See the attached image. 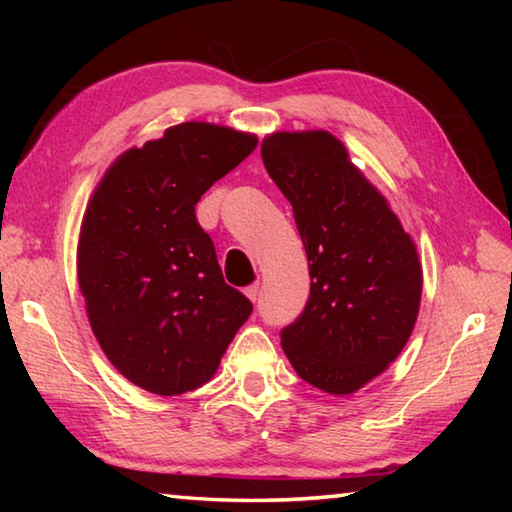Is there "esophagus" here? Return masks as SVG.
Wrapping results in <instances>:
<instances>
[{"mask_svg": "<svg viewBox=\"0 0 512 512\" xmlns=\"http://www.w3.org/2000/svg\"><path fill=\"white\" fill-rule=\"evenodd\" d=\"M246 296L253 300V302H257V298H259V282H253V284H248L246 287Z\"/></svg>", "mask_w": 512, "mask_h": 512, "instance_id": "esophagus-1", "label": "esophagus"}]
</instances>
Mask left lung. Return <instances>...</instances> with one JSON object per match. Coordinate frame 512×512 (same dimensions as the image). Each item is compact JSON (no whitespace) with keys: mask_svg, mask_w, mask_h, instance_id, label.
<instances>
[{"mask_svg":"<svg viewBox=\"0 0 512 512\" xmlns=\"http://www.w3.org/2000/svg\"><path fill=\"white\" fill-rule=\"evenodd\" d=\"M262 160L293 205L311 277L282 348L311 386L350 395L409 341L422 293L418 250L334 135H268Z\"/></svg>","mask_w":512,"mask_h":512,"instance_id":"8db88e82","label":"left lung"}]
</instances>
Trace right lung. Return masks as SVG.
<instances>
[{"label":"right lung","mask_w":512,"mask_h":512,"mask_svg":"<svg viewBox=\"0 0 512 512\" xmlns=\"http://www.w3.org/2000/svg\"><path fill=\"white\" fill-rule=\"evenodd\" d=\"M257 137L187 121L119 155L92 194L79 287L112 366L155 395L210 381L253 302L225 284L196 203Z\"/></svg>","instance_id":"1"}]
</instances>
